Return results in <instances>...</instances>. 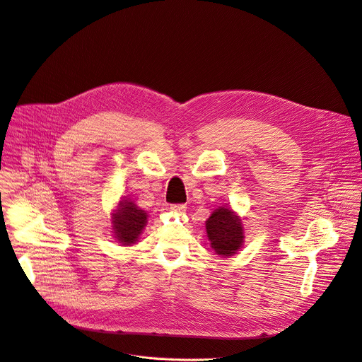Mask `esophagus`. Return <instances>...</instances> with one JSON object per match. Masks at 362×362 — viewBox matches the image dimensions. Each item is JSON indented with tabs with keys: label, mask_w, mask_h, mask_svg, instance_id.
<instances>
[{
	"label": "esophagus",
	"mask_w": 362,
	"mask_h": 362,
	"mask_svg": "<svg viewBox=\"0 0 362 362\" xmlns=\"http://www.w3.org/2000/svg\"><path fill=\"white\" fill-rule=\"evenodd\" d=\"M170 209H171L173 212H178V214H181V212H184V211L187 209V206H185L184 204H174V205H171V206H170Z\"/></svg>",
	"instance_id": "obj_1"
}]
</instances>
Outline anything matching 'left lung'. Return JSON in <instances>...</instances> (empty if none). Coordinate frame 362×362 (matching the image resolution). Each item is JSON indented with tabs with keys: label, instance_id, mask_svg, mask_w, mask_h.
Returning a JSON list of instances; mask_svg holds the SVG:
<instances>
[{
	"label": "left lung",
	"instance_id": "left-lung-1",
	"mask_svg": "<svg viewBox=\"0 0 362 362\" xmlns=\"http://www.w3.org/2000/svg\"><path fill=\"white\" fill-rule=\"evenodd\" d=\"M206 235L211 241L214 251L223 255L231 257L243 247L244 228L240 216L227 206L216 208L205 223Z\"/></svg>",
	"mask_w": 362,
	"mask_h": 362
}]
</instances>
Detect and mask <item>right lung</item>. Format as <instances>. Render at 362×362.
<instances>
[{
	"label": "right lung",
	"instance_id": "obj_1",
	"mask_svg": "<svg viewBox=\"0 0 362 362\" xmlns=\"http://www.w3.org/2000/svg\"><path fill=\"white\" fill-rule=\"evenodd\" d=\"M147 212L132 201L122 199L112 212V233L121 245L135 244L144 227L147 226Z\"/></svg>",
	"mask_w": 362,
	"mask_h": 362
}]
</instances>
